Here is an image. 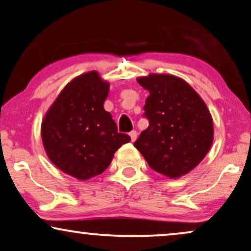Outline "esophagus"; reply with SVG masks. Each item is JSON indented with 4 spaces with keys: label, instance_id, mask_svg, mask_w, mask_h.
I'll return each instance as SVG.
<instances>
[{
    "label": "esophagus",
    "instance_id": "obj_1",
    "mask_svg": "<svg viewBox=\"0 0 251 251\" xmlns=\"http://www.w3.org/2000/svg\"><path fill=\"white\" fill-rule=\"evenodd\" d=\"M129 136H130V138H131V142H135V140L137 139V131L132 130V131L129 133Z\"/></svg>",
    "mask_w": 251,
    "mask_h": 251
}]
</instances>
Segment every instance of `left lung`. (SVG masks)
Here are the masks:
<instances>
[{"mask_svg":"<svg viewBox=\"0 0 251 251\" xmlns=\"http://www.w3.org/2000/svg\"><path fill=\"white\" fill-rule=\"evenodd\" d=\"M137 81L150 92L144 106L150 123L133 145L156 173L169 178L184 176L210 150L214 140L210 112L183 78L150 74Z\"/></svg>","mask_w":251,"mask_h":251,"instance_id":"obj_1","label":"left lung"}]
</instances>
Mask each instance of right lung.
<instances>
[{"mask_svg":"<svg viewBox=\"0 0 251 251\" xmlns=\"http://www.w3.org/2000/svg\"><path fill=\"white\" fill-rule=\"evenodd\" d=\"M108 90V82L97 72L82 74L61 90L42 121L48 157L80 180L104 173L116 151L131 140L118 132L112 115L104 109Z\"/></svg>","mask_w":251,"mask_h":251,"instance_id":"right-lung-1","label":"right lung"}]
</instances>
